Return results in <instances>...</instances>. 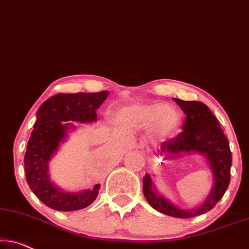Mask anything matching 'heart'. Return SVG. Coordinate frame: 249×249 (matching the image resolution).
<instances>
[{
  "mask_svg": "<svg viewBox=\"0 0 249 249\" xmlns=\"http://www.w3.org/2000/svg\"><path fill=\"white\" fill-rule=\"evenodd\" d=\"M131 116L137 124H148L156 121V130L160 133L171 132L178 124V117L165 106L140 107L131 110Z\"/></svg>",
  "mask_w": 249,
  "mask_h": 249,
  "instance_id": "obj_1",
  "label": "heart"
}]
</instances>
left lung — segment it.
<instances>
[{
    "mask_svg": "<svg viewBox=\"0 0 249 249\" xmlns=\"http://www.w3.org/2000/svg\"><path fill=\"white\" fill-rule=\"evenodd\" d=\"M174 101L186 116L185 122L182 127L183 131L163 142L160 155L173 157V155H178L182 151H197L203 154L213 173L214 185L205 202L196 210H182L168 202L157 193L148 174L142 178V191L148 203L161 213L175 218H193L210 211L223 196L230 183L232 156L228 139L223 133L218 119L204 103L175 98Z\"/></svg>",
    "mask_w": 249,
    "mask_h": 249,
    "instance_id": "obj_1",
    "label": "left lung"
}]
</instances>
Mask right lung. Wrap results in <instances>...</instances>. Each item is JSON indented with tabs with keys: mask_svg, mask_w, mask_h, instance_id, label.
Returning <instances> with one entry per match:
<instances>
[{
	"mask_svg": "<svg viewBox=\"0 0 249 249\" xmlns=\"http://www.w3.org/2000/svg\"><path fill=\"white\" fill-rule=\"evenodd\" d=\"M109 91L96 93L56 94L46 100L37 112L34 130L24 155V171L28 185L41 202L58 211H76L94 202L100 184L93 190L67 193L50 181L48 163L66 132L73 127L70 122L96 120V109L106 101Z\"/></svg>",
	"mask_w": 249,
	"mask_h": 249,
	"instance_id": "1",
	"label": "right lung"
}]
</instances>
